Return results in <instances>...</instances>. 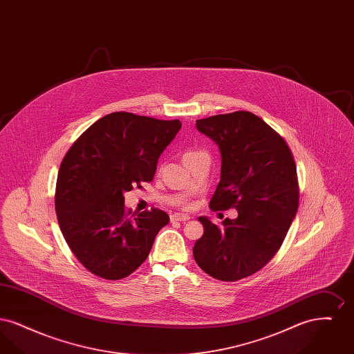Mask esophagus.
<instances>
[{
    "mask_svg": "<svg viewBox=\"0 0 354 354\" xmlns=\"http://www.w3.org/2000/svg\"><path fill=\"white\" fill-rule=\"evenodd\" d=\"M189 220L188 215H183V214H172L171 215V221L176 223V221H187Z\"/></svg>",
    "mask_w": 354,
    "mask_h": 354,
    "instance_id": "1",
    "label": "esophagus"
}]
</instances>
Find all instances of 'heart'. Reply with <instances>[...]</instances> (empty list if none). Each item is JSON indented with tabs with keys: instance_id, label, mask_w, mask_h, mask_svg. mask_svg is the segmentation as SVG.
<instances>
[{
	"instance_id": "b5f03b06",
	"label": "heart",
	"mask_w": 354,
	"mask_h": 354,
	"mask_svg": "<svg viewBox=\"0 0 354 354\" xmlns=\"http://www.w3.org/2000/svg\"><path fill=\"white\" fill-rule=\"evenodd\" d=\"M202 153H205V152L202 151V150H187V151L185 152V155H183V159L187 160V159L199 156V155H202Z\"/></svg>"
}]
</instances>
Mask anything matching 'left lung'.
<instances>
[{"mask_svg": "<svg viewBox=\"0 0 354 354\" xmlns=\"http://www.w3.org/2000/svg\"><path fill=\"white\" fill-rule=\"evenodd\" d=\"M221 153L212 211L235 208L239 216L216 225L199 218L204 234L194 257L207 274L237 281L266 267L280 250L299 208L293 153L284 138L250 111L198 119Z\"/></svg>", "mask_w": 354, "mask_h": 354, "instance_id": "8db88e82", "label": "left lung"}]
</instances>
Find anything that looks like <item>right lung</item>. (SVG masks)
<instances>
[{
  "label": "right lung",
  "instance_id": "right-lung-1",
  "mask_svg": "<svg viewBox=\"0 0 354 354\" xmlns=\"http://www.w3.org/2000/svg\"><path fill=\"white\" fill-rule=\"evenodd\" d=\"M180 127L179 119L118 111L98 119L68 149L58 171L55 212L68 248L88 272L119 280L147 259L169 215L158 208L127 211L123 194L151 182Z\"/></svg>",
  "mask_w": 354,
  "mask_h": 354
}]
</instances>
